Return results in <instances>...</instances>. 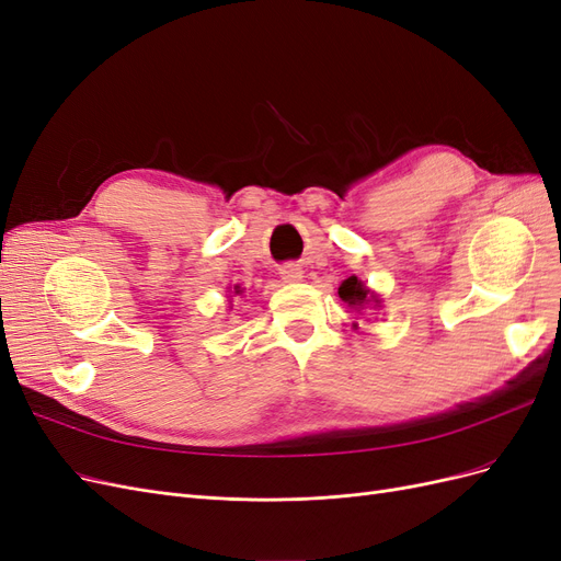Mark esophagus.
Returning <instances> with one entry per match:
<instances>
[{"instance_id":"esophagus-1","label":"esophagus","mask_w":561,"mask_h":561,"mask_svg":"<svg viewBox=\"0 0 561 561\" xmlns=\"http://www.w3.org/2000/svg\"><path fill=\"white\" fill-rule=\"evenodd\" d=\"M280 278H283L285 283H297V280H301L304 276H301V268H299L297 264H285V266L280 268Z\"/></svg>"}]
</instances>
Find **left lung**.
I'll return each instance as SVG.
<instances>
[{"mask_svg": "<svg viewBox=\"0 0 561 561\" xmlns=\"http://www.w3.org/2000/svg\"><path fill=\"white\" fill-rule=\"evenodd\" d=\"M339 297H342L348 307H353V309H360L363 304H367L369 301V290H365L363 287V283L355 278V276H351V278H346L344 283H342V287H339Z\"/></svg>", "mask_w": 561, "mask_h": 561, "instance_id": "1", "label": "left lung"}]
</instances>
